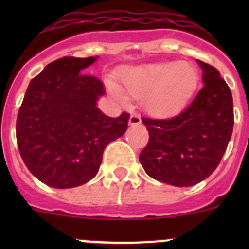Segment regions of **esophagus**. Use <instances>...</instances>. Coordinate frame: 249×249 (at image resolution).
Instances as JSON below:
<instances>
[{
	"label": "esophagus",
	"instance_id": "34e87169",
	"mask_svg": "<svg viewBox=\"0 0 249 249\" xmlns=\"http://www.w3.org/2000/svg\"><path fill=\"white\" fill-rule=\"evenodd\" d=\"M129 124L131 126H137V124H141V116L137 113L131 114V117H129Z\"/></svg>",
	"mask_w": 249,
	"mask_h": 249
}]
</instances>
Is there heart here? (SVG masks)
Segmentation results:
<instances>
[{
	"mask_svg": "<svg viewBox=\"0 0 249 249\" xmlns=\"http://www.w3.org/2000/svg\"><path fill=\"white\" fill-rule=\"evenodd\" d=\"M199 82L197 68L190 63L162 62L129 68L122 74L131 97L147 98V108L156 116H171L191 100Z\"/></svg>",
	"mask_w": 249,
	"mask_h": 249,
	"instance_id": "1",
	"label": "heart"
}]
</instances>
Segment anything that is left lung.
Instances as JSON below:
<instances>
[{"label":"left lung","mask_w":249,"mask_h":249,"mask_svg":"<svg viewBox=\"0 0 249 249\" xmlns=\"http://www.w3.org/2000/svg\"><path fill=\"white\" fill-rule=\"evenodd\" d=\"M203 70L201 91L177 116L143 117L149 141L140 162L149 177L176 187H190L214 172L233 131L232 92L213 66Z\"/></svg>","instance_id":"left-lung-1"}]
</instances>
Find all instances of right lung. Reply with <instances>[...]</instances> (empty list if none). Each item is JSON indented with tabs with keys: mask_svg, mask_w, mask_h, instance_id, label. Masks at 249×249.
<instances>
[{
	"mask_svg": "<svg viewBox=\"0 0 249 249\" xmlns=\"http://www.w3.org/2000/svg\"><path fill=\"white\" fill-rule=\"evenodd\" d=\"M97 57H62L32 78L16 121L18 151L32 175L53 188H72L97 175L103 151L126 132L129 113L97 108L105 86L83 73Z\"/></svg>",
	"mask_w": 249,
	"mask_h": 249,
	"instance_id": "add662e5",
	"label": "right lung"
}]
</instances>
